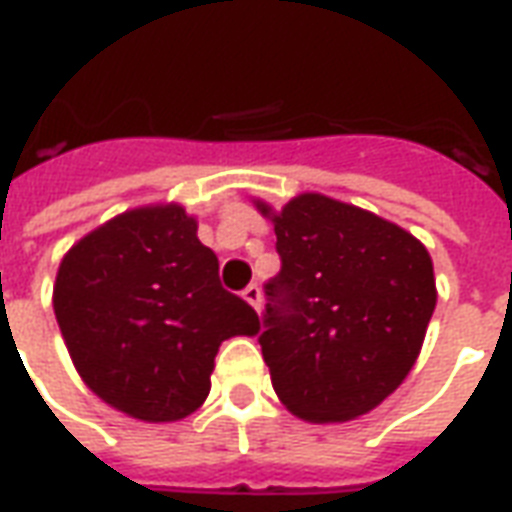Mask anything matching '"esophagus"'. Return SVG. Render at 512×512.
Returning <instances> with one entry per match:
<instances>
[{
    "instance_id": "esophagus-1",
    "label": "esophagus",
    "mask_w": 512,
    "mask_h": 512,
    "mask_svg": "<svg viewBox=\"0 0 512 512\" xmlns=\"http://www.w3.org/2000/svg\"><path fill=\"white\" fill-rule=\"evenodd\" d=\"M244 299L249 301V304H252L257 312H260V304H263V293H260V288H257V285H246Z\"/></svg>"
}]
</instances>
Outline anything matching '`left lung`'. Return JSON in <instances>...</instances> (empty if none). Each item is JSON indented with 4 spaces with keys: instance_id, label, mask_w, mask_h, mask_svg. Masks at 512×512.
I'll return each instance as SVG.
<instances>
[{
    "instance_id": "8db88e82",
    "label": "left lung",
    "mask_w": 512,
    "mask_h": 512,
    "mask_svg": "<svg viewBox=\"0 0 512 512\" xmlns=\"http://www.w3.org/2000/svg\"><path fill=\"white\" fill-rule=\"evenodd\" d=\"M282 268L266 282L260 348L279 400L307 422L367 414L403 384L436 310L425 246L323 194L274 213Z\"/></svg>"
}]
</instances>
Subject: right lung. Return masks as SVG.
<instances>
[{"label":"right lung","mask_w":512,"mask_h":512,"mask_svg":"<svg viewBox=\"0 0 512 512\" xmlns=\"http://www.w3.org/2000/svg\"><path fill=\"white\" fill-rule=\"evenodd\" d=\"M54 315L84 384L145 422L197 411L219 345L260 329L257 312L222 288L197 219L175 202L120 213L73 244Z\"/></svg>","instance_id":"1"}]
</instances>
